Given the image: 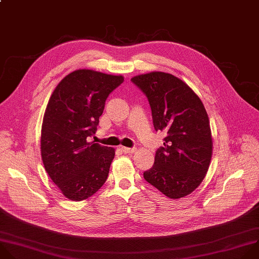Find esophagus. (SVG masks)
I'll return each mask as SVG.
<instances>
[{"label": "esophagus", "instance_id": "34e87169", "mask_svg": "<svg viewBox=\"0 0 259 259\" xmlns=\"http://www.w3.org/2000/svg\"><path fill=\"white\" fill-rule=\"evenodd\" d=\"M121 150L123 153H134L136 152V148H127V147H121Z\"/></svg>", "mask_w": 259, "mask_h": 259}]
</instances>
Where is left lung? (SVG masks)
<instances>
[{
	"label": "left lung",
	"mask_w": 259,
	"mask_h": 259,
	"mask_svg": "<svg viewBox=\"0 0 259 259\" xmlns=\"http://www.w3.org/2000/svg\"><path fill=\"white\" fill-rule=\"evenodd\" d=\"M132 81L148 98L155 131L167 134L144 179L168 198L185 197L202 183L211 160L207 112L193 90L172 74L154 71Z\"/></svg>",
	"instance_id": "left-lung-1"
}]
</instances>
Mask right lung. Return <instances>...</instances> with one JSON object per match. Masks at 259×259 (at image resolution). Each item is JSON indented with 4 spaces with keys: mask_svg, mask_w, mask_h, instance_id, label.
I'll use <instances>...</instances> for the list:
<instances>
[{
    "mask_svg": "<svg viewBox=\"0 0 259 259\" xmlns=\"http://www.w3.org/2000/svg\"><path fill=\"white\" fill-rule=\"evenodd\" d=\"M123 76L90 69L66 75L52 94L44 115L40 153L45 169L72 201L94 195L106 182L113 148L89 142L105 102Z\"/></svg>",
    "mask_w": 259,
    "mask_h": 259,
    "instance_id": "1",
    "label": "right lung"
}]
</instances>
